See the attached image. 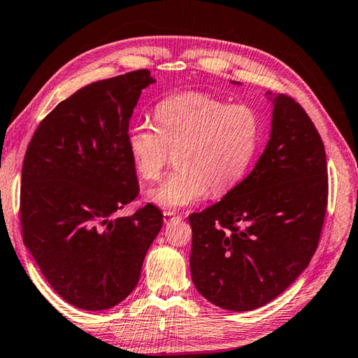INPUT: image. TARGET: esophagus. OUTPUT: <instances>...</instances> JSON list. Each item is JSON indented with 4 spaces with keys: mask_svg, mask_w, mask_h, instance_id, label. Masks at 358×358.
<instances>
[{
    "mask_svg": "<svg viewBox=\"0 0 358 358\" xmlns=\"http://www.w3.org/2000/svg\"><path fill=\"white\" fill-rule=\"evenodd\" d=\"M162 215H164V222H172V221L180 220V217H181L180 215L175 213V211H167V210Z\"/></svg>",
    "mask_w": 358,
    "mask_h": 358,
    "instance_id": "obj_1",
    "label": "esophagus"
}]
</instances>
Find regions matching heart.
<instances>
[{
    "label": "heart",
    "mask_w": 358,
    "mask_h": 358,
    "mask_svg": "<svg viewBox=\"0 0 358 358\" xmlns=\"http://www.w3.org/2000/svg\"><path fill=\"white\" fill-rule=\"evenodd\" d=\"M262 121L256 108L227 104L207 93L167 96L155 108V126L142 123L128 132V153L138 177L161 178L173 153L177 171L147 194L166 210L222 196L237 186L257 153Z\"/></svg>",
    "instance_id": "b5f03b06"
}]
</instances>
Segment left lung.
<instances>
[{"label": "left lung", "mask_w": 358, "mask_h": 358, "mask_svg": "<svg viewBox=\"0 0 358 358\" xmlns=\"http://www.w3.org/2000/svg\"><path fill=\"white\" fill-rule=\"evenodd\" d=\"M271 134L248 177L189 215L191 276L199 294L230 311L276 299L316 252L329 201L324 142L299 102L275 98Z\"/></svg>", "instance_id": "obj_1"}]
</instances>
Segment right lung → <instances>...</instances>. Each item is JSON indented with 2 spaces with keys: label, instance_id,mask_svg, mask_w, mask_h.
Wrapping results in <instances>:
<instances>
[{
  "label": "right lung",
  "instance_id": "add662e5",
  "mask_svg": "<svg viewBox=\"0 0 358 358\" xmlns=\"http://www.w3.org/2000/svg\"><path fill=\"white\" fill-rule=\"evenodd\" d=\"M148 69L93 82L41 121L22 167L23 243L41 273L71 305L101 311L137 286L162 227L153 203L115 213L138 196L128 153L129 118Z\"/></svg>",
  "mask_w": 358,
  "mask_h": 358
}]
</instances>
